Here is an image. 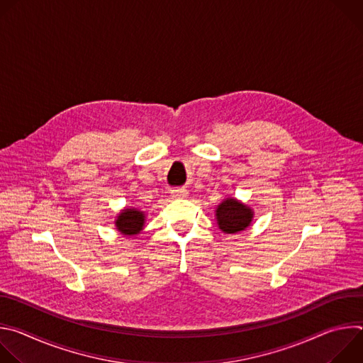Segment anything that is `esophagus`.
Masks as SVG:
<instances>
[{
	"instance_id": "34e87169",
	"label": "esophagus",
	"mask_w": 363,
	"mask_h": 363,
	"mask_svg": "<svg viewBox=\"0 0 363 363\" xmlns=\"http://www.w3.org/2000/svg\"><path fill=\"white\" fill-rule=\"evenodd\" d=\"M186 194H188V191L185 188H177V189L171 191V195L174 198H184V196H186Z\"/></svg>"
}]
</instances>
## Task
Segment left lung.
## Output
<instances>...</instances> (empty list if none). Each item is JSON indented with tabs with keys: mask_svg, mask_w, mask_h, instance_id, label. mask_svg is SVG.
Listing matches in <instances>:
<instances>
[{
	"mask_svg": "<svg viewBox=\"0 0 363 363\" xmlns=\"http://www.w3.org/2000/svg\"><path fill=\"white\" fill-rule=\"evenodd\" d=\"M217 223L221 231L227 234H235L245 230L252 218V213L244 203L234 198L223 201L217 208Z\"/></svg>",
	"mask_w": 363,
	"mask_h": 363,
	"instance_id": "8db88e82",
	"label": "left lung"
}]
</instances>
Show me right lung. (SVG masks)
Listing matches in <instances>:
<instances>
[{
    "mask_svg": "<svg viewBox=\"0 0 363 363\" xmlns=\"http://www.w3.org/2000/svg\"><path fill=\"white\" fill-rule=\"evenodd\" d=\"M143 223H145L143 213L135 208H126L118 217L116 227L125 235H135L142 230Z\"/></svg>",
    "mask_w": 363,
    "mask_h": 363,
    "instance_id": "1",
    "label": "right lung"
}]
</instances>
